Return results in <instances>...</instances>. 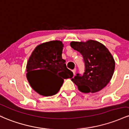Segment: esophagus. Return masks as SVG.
I'll return each mask as SVG.
<instances>
[{"instance_id":"obj_1","label":"esophagus","mask_w":129,"mask_h":129,"mask_svg":"<svg viewBox=\"0 0 129 129\" xmlns=\"http://www.w3.org/2000/svg\"><path fill=\"white\" fill-rule=\"evenodd\" d=\"M72 71V72H73V74H74V75H75V74H76V68H75V69H74Z\"/></svg>"}]
</instances>
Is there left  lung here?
Returning a JSON list of instances; mask_svg holds the SVG:
<instances>
[{
	"label": "left lung",
	"mask_w": 129,
	"mask_h": 129,
	"mask_svg": "<svg viewBox=\"0 0 129 129\" xmlns=\"http://www.w3.org/2000/svg\"><path fill=\"white\" fill-rule=\"evenodd\" d=\"M72 49L82 55L85 63L83 75L77 74L71 80L84 93L96 92L106 86L114 73L115 62L108 49L99 42L72 41Z\"/></svg>",
	"instance_id": "left-lung-1"
}]
</instances>
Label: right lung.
Wrapping results in <instances>:
<instances>
[{"instance_id": "obj_1", "label": "right lung", "mask_w": 129, "mask_h": 129, "mask_svg": "<svg viewBox=\"0 0 129 129\" xmlns=\"http://www.w3.org/2000/svg\"><path fill=\"white\" fill-rule=\"evenodd\" d=\"M63 44L60 41H51L40 44L35 49L27 64V78L31 88L42 96L55 95L60 90L64 79H71L73 72L66 68L62 58ZM54 74L46 78L44 72Z\"/></svg>"}]
</instances>
